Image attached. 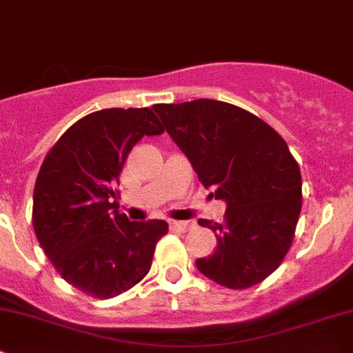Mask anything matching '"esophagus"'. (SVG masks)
<instances>
[{
  "mask_svg": "<svg viewBox=\"0 0 353 353\" xmlns=\"http://www.w3.org/2000/svg\"><path fill=\"white\" fill-rule=\"evenodd\" d=\"M191 227L193 225H191L190 222H177V220H172V222H170V229L177 230V232H188Z\"/></svg>",
  "mask_w": 353,
  "mask_h": 353,
  "instance_id": "34e87169",
  "label": "esophagus"
}]
</instances>
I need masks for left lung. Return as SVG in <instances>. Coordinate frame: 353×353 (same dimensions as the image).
I'll return each instance as SVG.
<instances>
[{
  "label": "left lung",
  "instance_id": "8db88e82",
  "mask_svg": "<svg viewBox=\"0 0 353 353\" xmlns=\"http://www.w3.org/2000/svg\"><path fill=\"white\" fill-rule=\"evenodd\" d=\"M154 109L203 186L227 203L223 222L198 220L215 232L216 249L196 259V268L234 290L263 282L290 249L302 208L301 169L285 140L227 102L198 99Z\"/></svg>",
  "mask_w": 353,
  "mask_h": 353
}]
</instances>
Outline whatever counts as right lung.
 <instances>
[{
    "label": "right lung",
    "instance_id": "right-lung-1",
    "mask_svg": "<svg viewBox=\"0 0 353 353\" xmlns=\"http://www.w3.org/2000/svg\"><path fill=\"white\" fill-rule=\"evenodd\" d=\"M163 133L152 109H102L78 119L48 152L34 188L32 223L56 272L83 294L110 299L145 279L163 220L117 212L124 160L143 137Z\"/></svg>",
    "mask_w": 353,
    "mask_h": 353
}]
</instances>
